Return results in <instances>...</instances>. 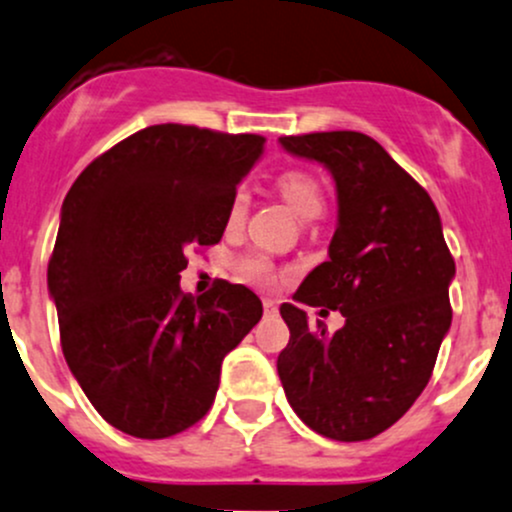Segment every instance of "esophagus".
<instances>
[{
    "instance_id": "1",
    "label": "esophagus",
    "mask_w": 512,
    "mask_h": 512,
    "mask_svg": "<svg viewBox=\"0 0 512 512\" xmlns=\"http://www.w3.org/2000/svg\"><path fill=\"white\" fill-rule=\"evenodd\" d=\"M262 309L267 316H277V301L274 299H262Z\"/></svg>"
}]
</instances>
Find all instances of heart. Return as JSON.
Here are the masks:
<instances>
[{"label": "heart", "instance_id": "heart-1", "mask_svg": "<svg viewBox=\"0 0 512 512\" xmlns=\"http://www.w3.org/2000/svg\"><path fill=\"white\" fill-rule=\"evenodd\" d=\"M277 191L282 193L284 201L294 208L304 218H314L324 211V188H321L319 179H316L311 171L304 169H287L277 176ZM247 211H250V193L247 188H238V191L230 196L228 203V225L235 228L245 220ZM238 274L242 282L255 284V287H270L274 282V265L270 257L260 255V252H252L245 255L238 262Z\"/></svg>", "mask_w": 512, "mask_h": 512}]
</instances>
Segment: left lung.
Here are the masks:
<instances>
[{
	"label": "left lung",
	"instance_id": "left-lung-1",
	"mask_svg": "<svg viewBox=\"0 0 512 512\" xmlns=\"http://www.w3.org/2000/svg\"><path fill=\"white\" fill-rule=\"evenodd\" d=\"M287 152L321 161L336 179L338 228L328 260L279 306L289 343L277 358L292 410L336 441L378 437L432 378L451 326L454 257L437 206L373 137L351 129L279 137ZM304 305L341 310L331 334Z\"/></svg>",
	"mask_w": 512,
	"mask_h": 512
}]
</instances>
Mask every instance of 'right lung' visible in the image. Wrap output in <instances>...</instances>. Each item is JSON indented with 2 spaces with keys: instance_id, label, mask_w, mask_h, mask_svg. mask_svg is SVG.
Here are the masks:
<instances>
[{
  "instance_id": "right-lung-1",
  "label": "right lung",
  "mask_w": 512,
  "mask_h": 512,
  "mask_svg": "<svg viewBox=\"0 0 512 512\" xmlns=\"http://www.w3.org/2000/svg\"><path fill=\"white\" fill-rule=\"evenodd\" d=\"M265 149L260 134L152 125L90 161L63 201L48 260L61 348L105 422L166 439L211 410L220 365L262 301L218 279L179 287L188 247H211L230 196Z\"/></svg>"
}]
</instances>
